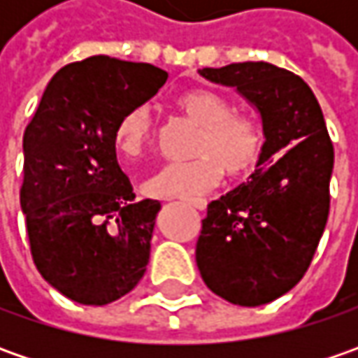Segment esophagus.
<instances>
[{"label": "esophagus", "instance_id": "34e87169", "mask_svg": "<svg viewBox=\"0 0 358 358\" xmlns=\"http://www.w3.org/2000/svg\"><path fill=\"white\" fill-rule=\"evenodd\" d=\"M185 203L189 205V207L199 209V211H205V209H207V201L205 199H187Z\"/></svg>", "mask_w": 358, "mask_h": 358}]
</instances>
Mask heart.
<instances>
[{
  "label": "heart",
  "instance_id": "b5f03b06",
  "mask_svg": "<svg viewBox=\"0 0 358 358\" xmlns=\"http://www.w3.org/2000/svg\"><path fill=\"white\" fill-rule=\"evenodd\" d=\"M181 113L199 125L193 143L195 157L167 161L151 173L143 191L155 199H193L213 189L223 171L241 177L253 171L263 153V131L251 117L233 115L229 101L205 87L181 91L175 97ZM151 119L145 107L125 111L115 127L121 155L139 157L149 145Z\"/></svg>",
  "mask_w": 358,
  "mask_h": 358
}]
</instances>
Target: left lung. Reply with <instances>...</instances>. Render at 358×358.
<instances>
[{"label":"left lung","mask_w":358,"mask_h":358,"mask_svg":"<svg viewBox=\"0 0 358 358\" xmlns=\"http://www.w3.org/2000/svg\"><path fill=\"white\" fill-rule=\"evenodd\" d=\"M233 87L261 117L263 153L249 181L211 201L197 267L215 295L259 307L303 279L329 217L335 151L323 111L295 73L265 62L197 71Z\"/></svg>","instance_id":"obj_1"}]
</instances>
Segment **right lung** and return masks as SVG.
Returning a JSON list of instances; mask_svg holds the SVG:
<instances>
[{"instance_id": "obj_1", "label": "right lung", "mask_w": 358, "mask_h": 358, "mask_svg": "<svg viewBox=\"0 0 358 358\" xmlns=\"http://www.w3.org/2000/svg\"><path fill=\"white\" fill-rule=\"evenodd\" d=\"M165 81L155 65L109 55L69 63L23 133L20 201L35 267L76 303H113L145 275L161 203H133L115 127Z\"/></svg>"}]
</instances>
